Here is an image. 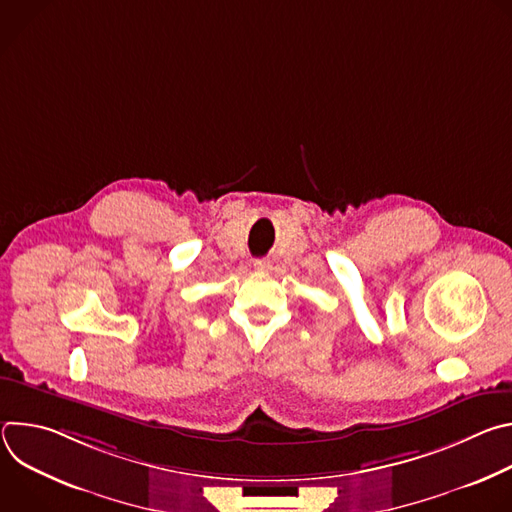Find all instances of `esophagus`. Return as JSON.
Returning a JSON list of instances; mask_svg holds the SVG:
<instances>
[{"mask_svg": "<svg viewBox=\"0 0 512 512\" xmlns=\"http://www.w3.org/2000/svg\"><path fill=\"white\" fill-rule=\"evenodd\" d=\"M253 267H255L257 271H267V269L271 267V263H269V259H255Z\"/></svg>", "mask_w": 512, "mask_h": 512, "instance_id": "esophagus-1", "label": "esophagus"}]
</instances>
